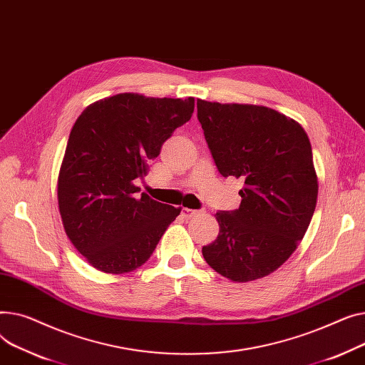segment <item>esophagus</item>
<instances>
[{"label": "esophagus", "instance_id": "obj_1", "mask_svg": "<svg viewBox=\"0 0 365 365\" xmlns=\"http://www.w3.org/2000/svg\"><path fill=\"white\" fill-rule=\"evenodd\" d=\"M200 210H192V209H188V207H182V217H185V218H191V217H195V215H197Z\"/></svg>", "mask_w": 365, "mask_h": 365}]
</instances>
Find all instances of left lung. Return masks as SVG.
Wrapping results in <instances>:
<instances>
[{
  "mask_svg": "<svg viewBox=\"0 0 365 365\" xmlns=\"http://www.w3.org/2000/svg\"><path fill=\"white\" fill-rule=\"evenodd\" d=\"M197 118L222 177L245 181L239 209L217 212L205 261L235 283L267 277L296 250L314 215L318 178L301 123L265 106L197 100Z\"/></svg>",
  "mask_w": 365,
  "mask_h": 365,
  "instance_id": "1",
  "label": "left lung"
}]
</instances>
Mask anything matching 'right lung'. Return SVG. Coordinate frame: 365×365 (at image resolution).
<instances>
[{
  "label": "right lung",
  "instance_id": "obj_1",
  "mask_svg": "<svg viewBox=\"0 0 365 365\" xmlns=\"http://www.w3.org/2000/svg\"><path fill=\"white\" fill-rule=\"evenodd\" d=\"M195 98L122 93L98 100L76 119L57 180L61 222L85 261L107 274L141 267L181 207L159 203L134 180L178 126Z\"/></svg>",
  "mask_w": 365,
  "mask_h": 365
}]
</instances>
